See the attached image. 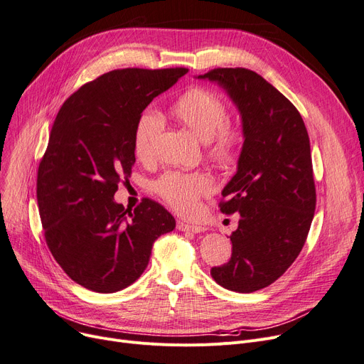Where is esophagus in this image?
<instances>
[{"mask_svg":"<svg viewBox=\"0 0 364 364\" xmlns=\"http://www.w3.org/2000/svg\"><path fill=\"white\" fill-rule=\"evenodd\" d=\"M176 228L179 231H191V232H203L206 228L201 227V225H194V224H188L185 221H178Z\"/></svg>","mask_w":364,"mask_h":364,"instance_id":"obj_1","label":"esophagus"}]
</instances>
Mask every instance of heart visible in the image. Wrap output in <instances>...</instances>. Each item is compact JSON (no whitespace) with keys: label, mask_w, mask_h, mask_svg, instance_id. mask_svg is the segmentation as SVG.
Returning a JSON list of instances; mask_svg holds the SVG:
<instances>
[{"label":"heart","mask_w":364,"mask_h":364,"mask_svg":"<svg viewBox=\"0 0 364 364\" xmlns=\"http://www.w3.org/2000/svg\"><path fill=\"white\" fill-rule=\"evenodd\" d=\"M170 113L198 140L206 143L208 155L216 164L228 167L236 163L242 134L235 128L224 127L228 110L220 97L194 88L174 101ZM159 128L161 122L155 113H146L139 119L134 133V155L140 161H148L152 156ZM152 188L170 208L181 213H190L196 209L198 198L213 190V182L208 174L200 171H168L155 181Z\"/></svg>","instance_id":"1"}]
</instances>
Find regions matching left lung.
Segmentation results:
<instances>
[{
	"mask_svg": "<svg viewBox=\"0 0 364 364\" xmlns=\"http://www.w3.org/2000/svg\"><path fill=\"white\" fill-rule=\"evenodd\" d=\"M196 79L225 91L242 121L237 170L224 186L221 210L240 215L227 264L210 270L216 284L252 293L294 263L314 220L311 144L297 109L257 73L215 68Z\"/></svg>",
	"mask_w": 364,
	"mask_h": 364,
	"instance_id": "left-lung-1",
	"label": "left lung"
}]
</instances>
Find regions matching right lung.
I'll return each mask as SVG.
<instances>
[{
  "label": "right lung",
  "instance_id": "add662e5",
  "mask_svg": "<svg viewBox=\"0 0 364 364\" xmlns=\"http://www.w3.org/2000/svg\"><path fill=\"white\" fill-rule=\"evenodd\" d=\"M186 68L114 70L83 85L56 114L37 176L49 250L64 272L95 293H116L146 269L154 242L176 227L159 203L134 210L114 201L136 163L141 112Z\"/></svg>",
  "mask_w": 364,
  "mask_h": 364
}]
</instances>
